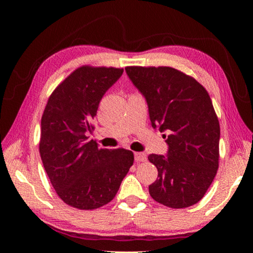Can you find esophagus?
<instances>
[{
    "label": "esophagus",
    "instance_id": "esophagus-1",
    "mask_svg": "<svg viewBox=\"0 0 253 253\" xmlns=\"http://www.w3.org/2000/svg\"><path fill=\"white\" fill-rule=\"evenodd\" d=\"M146 154L145 153H141V152H136L134 153V160H136L137 162H140V161H145L146 160Z\"/></svg>",
    "mask_w": 253,
    "mask_h": 253
}]
</instances>
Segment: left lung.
Listing matches in <instances>:
<instances>
[{"label":"left lung","instance_id":"1","mask_svg":"<svg viewBox=\"0 0 253 253\" xmlns=\"http://www.w3.org/2000/svg\"><path fill=\"white\" fill-rule=\"evenodd\" d=\"M126 71L146 99L152 126L168 133L167 155H148L158 169L157 181L148 186L151 197L171 209L195 205L219 168L220 124L209 93L191 76L170 67Z\"/></svg>","mask_w":253,"mask_h":253}]
</instances>
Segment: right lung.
<instances>
[{
	"label": "right lung",
	"instance_id": "obj_1",
	"mask_svg": "<svg viewBox=\"0 0 253 253\" xmlns=\"http://www.w3.org/2000/svg\"><path fill=\"white\" fill-rule=\"evenodd\" d=\"M123 69L83 67L51 93L41 117L39 151L58 197L78 210H95L109 202L133 165L124 148H100L88 140L99 103Z\"/></svg>",
	"mask_w": 253,
	"mask_h": 253
}]
</instances>
